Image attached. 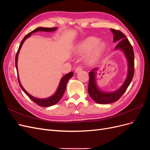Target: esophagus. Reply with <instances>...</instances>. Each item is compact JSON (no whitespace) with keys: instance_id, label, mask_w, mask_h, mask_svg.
<instances>
[{"instance_id":"obj_1","label":"esophagus","mask_w":150,"mask_h":150,"mask_svg":"<svg viewBox=\"0 0 150 150\" xmlns=\"http://www.w3.org/2000/svg\"><path fill=\"white\" fill-rule=\"evenodd\" d=\"M82 69H83L82 67H81V66H78L77 67H76L75 72H76V73H78V72H79L82 71Z\"/></svg>"}]
</instances>
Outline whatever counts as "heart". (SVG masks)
Masks as SVG:
<instances>
[{
	"label": "heart",
	"instance_id": "b5f03b06",
	"mask_svg": "<svg viewBox=\"0 0 150 150\" xmlns=\"http://www.w3.org/2000/svg\"><path fill=\"white\" fill-rule=\"evenodd\" d=\"M105 48V44L99 42V39L95 37H89L81 42L76 46L75 52L78 55H84L91 51L87 57L88 63L96 62Z\"/></svg>",
	"mask_w": 150,
	"mask_h": 150
}]
</instances>
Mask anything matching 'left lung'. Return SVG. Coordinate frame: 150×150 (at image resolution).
Masks as SVG:
<instances>
[{
    "label": "left lung",
    "mask_w": 150,
    "mask_h": 150,
    "mask_svg": "<svg viewBox=\"0 0 150 150\" xmlns=\"http://www.w3.org/2000/svg\"><path fill=\"white\" fill-rule=\"evenodd\" d=\"M111 30L113 34V41L114 42H118V44L115 47V50L120 49L124 52L126 57L128 67V74L125 83L122 84L120 88L113 92H104L98 87L96 84V78L98 68H94L89 72L88 89L89 96L95 102L102 104H110L118 100L130 84L133 79L134 71V57L132 46L122 32L113 29H111Z\"/></svg>",
    "instance_id": "1"
}]
</instances>
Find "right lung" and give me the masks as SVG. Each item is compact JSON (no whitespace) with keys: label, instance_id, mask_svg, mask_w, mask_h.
I'll use <instances>...</instances> for the list:
<instances>
[{"label":"right lung","instance_id":"obj_1","mask_svg":"<svg viewBox=\"0 0 150 150\" xmlns=\"http://www.w3.org/2000/svg\"><path fill=\"white\" fill-rule=\"evenodd\" d=\"M57 29V28H42V27H40V28H38L37 29H34V30L31 31L30 33H29V34H27L25 37L24 38V39H22V40L21 42V44L19 46V49H18L17 52L16 54V69H17V76H18V81H19V85L21 86V89L23 90V91L28 95V97L31 99L32 101H33L35 103H36L37 104H38L39 106H42V107H49V106H51L52 105H54V104H56V103H57L59 100L61 99V98L62 97L63 94H64V93L66 90V84L67 81H69V79L72 77L73 76V72H71L69 73H68L67 74H66L65 76H64L62 77L60 81V83L59 84L58 86V88L56 91V92L54 93L52 96H51V97H49L47 98H44V99H39V98H34V96H32L30 94H29L28 92L26 91L25 90V89L23 88V86H22L20 82V80H19V75H18V68H17V59H18V55H19V51L20 49L22 46V44H23L24 42L25 41V40L26 39H28V38H29L30 36L32 34L35 33L36 32L38 31H44V32H53L54 30H56Z\"/></svg>","mask_w":150,"mask_h":150}]
</instances>
